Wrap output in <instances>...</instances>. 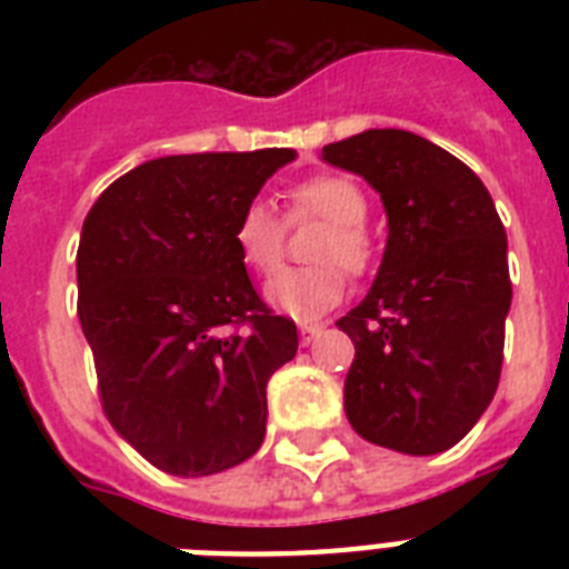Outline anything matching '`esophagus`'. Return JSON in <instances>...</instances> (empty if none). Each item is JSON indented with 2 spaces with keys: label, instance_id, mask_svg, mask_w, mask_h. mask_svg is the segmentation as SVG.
I'll return each mask as SVG.
<instances>
[{
  "label": "esophagus",
  "instance_id": "34e87169",
  "mask_svg": "<svg viewBox=\"0 0 569 569\" xmlns=\"http://www.w3.org/2000/svg\"><path fill=\"white\" fill-rule=\"evenodd\" d=\"M298 333H301V346H310V342L321 337V325H301Z\"/></svg>",
  "mask_w": 569,
  "mask_h": 569
}]
</instances>
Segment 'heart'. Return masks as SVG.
Returning <instances> with one entry per match:
<instances>
[{"label":"heart","mask_w":569,"mask_h":569,"mask_svg":"<svg viewBox=\"0 0 569 569\" xmlns=\"http://www.w3.org/2000/svg\"><path fill=\"white\" fill-rule=\"evenodd\" d=\"M289 197V218H319L325 221L316 244H312V268H286L277 271L266 283V301L280 316L295 321H316L330 312L346 295L348 274H363L372 262V239L366 232L363 221L369 214L366 191L351 177L342 173H316L307 180L295 182L286 191ZM232 244L236 253L250 271L268 274L280 262L283 250V221L277 218L274 206L266 200H248L232 227Z\"/></svg>","instance_id":"1"}]
</instances>
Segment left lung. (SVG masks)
Listing matches in <instances>:
<instances>
[{"label":"left lung","mask_w":569,"mask_h":569,"mask_svg":"<svg viewBox=\"0 0 569 569\" xmlns=\"http://www.w3.org/2000/svg\"><path fill=\"white\" fill-rule=\"evenodd\" d=\"M321 159L363 177L389 227L372 289L337 321L357 351L348 422L401 455L451 449L502 372L511 277L493 197L460 159L405 129H366Z\"/></svg>","instance_id":"8db88e82"}]
</instances>
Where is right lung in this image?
I'll return each mask as SVG.
<instances>
[{"instance_id":"right-lung-1","label":"right lung","mask_w":569,"mask_h":569,"mask_svg":"<svg viewBox=\"0 0 569 569\" xmlns=\"http://www.w3.org/2000/svg\"><path fill=\"white\" fill-rule=\"evenodd\" d=\"M289 162L283 147L162 156L111 182L84 218L79 321L102 410L162 472L214 476L266 440L268 378L295 357L298 328L259 301L232 227Z\"/></svg>"}]
</instances>
